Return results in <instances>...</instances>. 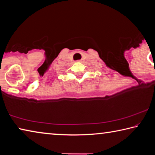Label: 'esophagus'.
Instances as JSON below:
<instances>
[{
	"label": "esophagus",
	"mask_w": 155,
	"mask_h": 155,
	"mask_svg": "<svg viewBox=\"0 0 155 155\" xmlns=\"http://www.w3.org/2000/svg\"><path fill=\"white\" fill-rule=\"evenodd\" d=\"M78 62H82L83 61V59H81V60H78Z\"/></svg>",
	"instance_id": "34e87169"
}]
</instances>
